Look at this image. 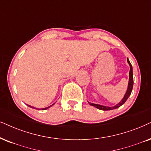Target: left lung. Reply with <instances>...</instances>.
I'll use <instances>...</instances> for the list:
<instances>
[{"label":"left lung","mask_w":151,"mask_h":151,"mask_svg":"<svg viewBox=\"0 0 151 151\" xmlns=\"http://www.w3.org/2000/svg\"><path fill=\"white\" fill-rule=\"evenodd\" d=\"M127 63H128L129 65V81H128V85H127V88L126 91V93L124 95V97L123 99L120 101L117 104L114 105V106H104V105H101V104H94V103H91L89 102V104L91 106H95L97 109L100 110H103V111H109V110H112V109H117L118 107H120L121 105L126 102L127 99H128L129 96L130 95L132 91V88H133V83H134V81H133V72H132V66L129 62V59L127 58Z\"/></svg>","instance_id":"8db88e82"}]
</instances>
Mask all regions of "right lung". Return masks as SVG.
Here are the masks:
<instances>
[{"mask_svg": "<svg viewBox=\"0 0 151 151\" xmlns=\"http://www.w3.org/2000/svg\"><path fill=\"white\" fill-rule=\"evenodd\" d=\"M55 103H53V104H51V105H50V106H47V107H45V108H42V109H40V110H46V109H49V108H50L51 106H52L53 104H54ZM27 105L29 106V107H31V108H33V109H37V108H35V107H33V106H30V105H28V104H27Z\"/></svg>", "mask_w": 151, "mask_h": 151, "instance_id": "1", "label": "right lung"}]
</instances>
